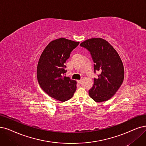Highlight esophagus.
Returning <instances> with one entry per match:
<instances>
[{"instance_id": "obj_1", "label": "esophagus", "mask_w": 146, "mask_h": 146, "mask_svg": "<svg viewBox=\"0 0 146 146\" xmlns=\"http://www.w3.org/2000/svg\"><path fill=\"white\" fill-rule=\"evenodd\" d=\"M81 81H82V80H77V83H79V84H81Z\"/></svg>"}]
</instances>
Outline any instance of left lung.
Here are the masks:
<instances>
[{
	"label": "left lung",
	"mask_w": 146,
	"mask_h": 146,
	"mask_svg": "<svg viewBox=\"0 0 146 146\" xmlns=\"http://www.w3.org/2000/svg\"><path fill=\"white\" fill-rule=\"evenodd\" d=\"M88 50L94 62V72H101L89 90L90 97L95 102L106 101L119 89L124 79V68L117 52L107 40L94 38L80 44Z\"/></svg>",
	"instance_id": "8db88e82"
}]
</instances>
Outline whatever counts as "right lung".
<instances>
[{
    "label": "right lung",
    "mask_w": 146,
    "mask_h": 146,
    "mask_svg": "<svg viewBox=\"0 0 146 146\" xmlns=\"http://www.w3.org/2000/svg\"><path fill=\"white\" fill-rule=\"evenodd\" d=\"M79 43L63 38L52 40L38 63L36 75L40 87L50 96L61 102L70 100L76 90V81L65 77V63Z\"/></svg>",
    "instance_id": "1"
}]
</instances>
